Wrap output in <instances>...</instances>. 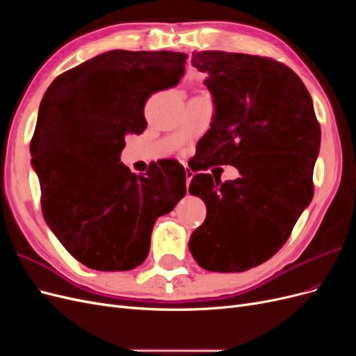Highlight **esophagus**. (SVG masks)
<instances>
[{
    "label": "esophagus",
    "mask_w": 356,
    "mask_h": 356,
    "mask_svg": "<svg viewBox=\"0 0 356 356\" xmlns=\"http://www.w3.org/2000/svg\"><path fill=\"white\" fill-rule=\"evenodd\" d=\"M193 175H195V174H193V170L186 166V184H187V187H188V184H190V181H191Z\"/></svg>",
    "instance_id": "esophagus-1"
}]
</instances>
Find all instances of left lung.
<instances>
[{"mask_svg": "<svg viewBox=\"0 0 356 356\" xmlns=\"http://www.w3.org/2000/svg\"><path fill=\"white\" fill-rule=\"evenodd\" d=\"M191 65L208 75L213 102L197 170L232 165L239 178L193 177L188 191L207 204V220L188 248L209 272H245L281 250L309 207L321 129L306 86L284 63L207 50L193 51Z\"/></svg>", "mask_w": 356, "mask_h": 356, "instance_id": "obj_1", "label": "left lung"}]
</instances>
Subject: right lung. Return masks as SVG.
Listing matches in <instances>:
<instances>
[{"instance_id":"add662e5","label":"right lung","mask_w":356,"mask_h":356,"mask_svg":"<svg viewBox=\"0 0 356 356\" xmlns=\"http://www.w3.org/2000/svg\"><path fill=\"white\" fill-rule=\"evenodd\" d=\"M179 51L111 50L60 74L42 96L31 165L49 229L81 264L132 270L149 251L156 220L186 196V170L163 160L136 175L120 161L144 105L184 74Z\"/></svg>"}]
</instances>
